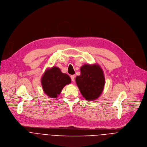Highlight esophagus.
<instances>
[{"label":"esophagus","mask_w":147,"mask_h":147,"mask_svg":"<svg viewBox=\"0 0 147 147\" xmlns=\"http://www.w3.org/2000/svg\"><path fill=\"white\" fill-rule=\"evenodd\" d=\"M70 78L71 79V81L74 82V80H75V76L74 75H71L70 76Z\"/></svg>","instance_id":"1"}]
</instances>
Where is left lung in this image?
Returning <instances> with one entry per match:
<instances>
[{"label":"left lung","mask_w":147,"mask_h":147,"mask_svg":"<svg viewBox=\"0 0 147 147\" xmlns=\"http://www.w3.org/2000/svg\"><path fill=\"white\" fill-rule=\"evenodd\" d=\"M80 70L81 75L76 78V84L86 100H95L100 96L104 88L103 70L97 64H85L81 67Z\"/></svg>","instance_id":"obj_1"}]
</instances>
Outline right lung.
Here are the masks:
<instances>
[{
  "instance_id": "obj_1",
  "label": "right lung",
  "mask_w": 147,
  "mask_h": 147,
  "mask_svg": "<svg viewBox=\"0 0 147 147\" xmlns=\"http://www.w3.org/2000/svg\"><path fill=\"white\" fill-rule=\"evenodd\" d=\"M70 82V77L67 74L62 73L60 69L55 66L47 69L41 78L44 92L53 98H57L63 87Z\"/></svg>"
}]
</instances>
